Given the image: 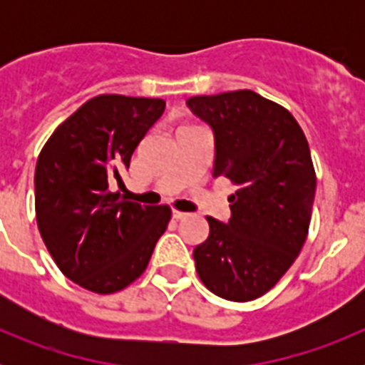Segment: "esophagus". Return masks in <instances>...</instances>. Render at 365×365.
Instances as JSON below:
<instances>
[{"label": "esophagus", "instance_id": "obj_1", "mask_svg": "<svg viewBox=\"0 0 365 365\" xmlns=\"http://www.w3.org/2000/svg\"><path fill=\"white\" fill-rule=\"evenodd\" d=\"M186 215H188V214H186V212H179V210H173L172 212V217L177 219V221H179V219H185Z\"/></svg>", "mask_w": 365, "mask_h": 365}]
</instances>
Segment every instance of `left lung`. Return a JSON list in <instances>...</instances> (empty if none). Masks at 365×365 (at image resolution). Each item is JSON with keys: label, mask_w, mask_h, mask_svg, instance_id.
<instances>
[{"label": "left lung", "mask_w": 365, "mask_h": 365, "mask_svg": "<svg viewBox=\"0 0 365 365\" xmlns=\"http://www.w3.org/2000/svg\"><path fill=\"white\" fill-rule=\"evenodd\" d=\"M186 104L214 131V177L237 186L228 222L206 217L195 269L214 294L250 302L279 282L307 237L316 192L307 138L285 108L250 89Z\"/></svg>", "instance_id": "left-lung-1"}]
</instances>
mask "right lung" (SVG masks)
<instances>
[{
    "label": "right lung",
    "mask_w": 365,
    "mask_h": 365,
    "mask_svg": "<svg viewBox=\"0 0 365 365\" xmlns=\"http://www.w3.org/2000/svg\"><path fill=\"white\" fill-rule=\"evenodd\" d=\"M164 108L160 98L95 96L58 125L38 157L41 240L58 269L87 291L111 294L133 283L172 217L168 206L109 190Z\"/></svg>",
    "instance_id": "add662e5"
}]
</instances>
